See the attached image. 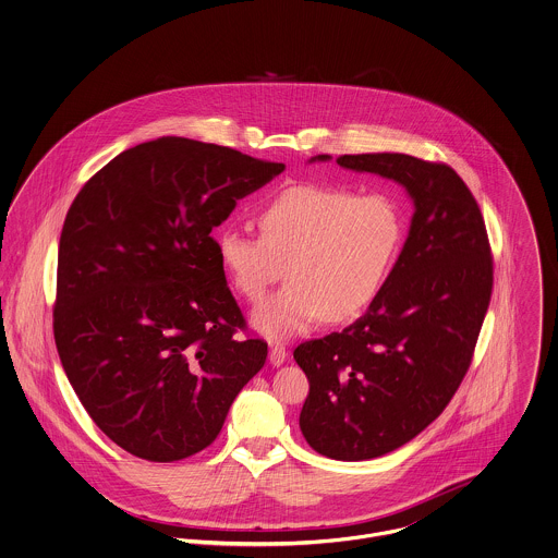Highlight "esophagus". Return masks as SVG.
<instances>
[{
	"label": "esophagus",
	"mask_w": 558,
	"mask_h": 558,
	"mask_svg": "<svg viewBox=\"0 0 558 558\" xmlns=\"http://www.w3.org/2000/svg\"><path fill=\"white\" fill-rule=\"evenodd\" d=\"M286 357H288V350L283 345H279V343L272 345L270 352H268V360H270L272 366H281L286 362Z\"/></svg>",
	"instance_id": "obj_1"
}]
</instances>
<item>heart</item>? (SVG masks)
I'll return each mask as SVG.
<instances>
[{"label":"heart","mask_w":558,"mask_h":558,"mask_svg":"<svg viewBox=\"0 0 558 558\" xmlns=\"http://www.w3.org/2000/svg\"><path fill=\"white\" fill-rule=\"evenodd\" d=\"M259 239L234 228L215 236L219 266L230 286L259 304L288 275L292 281L257 308L255 328L283 339L313 322H345L384 288L405 236L395 198L345 187L294 185L257 213Z\"/></svg>","instance_id":"heart-1"}]
</instances>
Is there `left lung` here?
Wrapping results in <instances>:
<instances>
[{"mask_svg":"<svg viewBox=\"0 0 558 558\" xmlns=\"http://www.w3.org/2000/svg\"><path fill=\"white\" fill-rule=\"evenodd\" d=\"M337 163L395 179L415 204L405 247L368 311L294 350L308 379L306 444L335 460H368L405 446L457 395L490 304L493 254L482 210L448 163L405 153Z\"/></svg>","mask_w":558,"mask_h":558,"instance_id":"obj_1","label":"left lung"}]
</instances>
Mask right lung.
I'll list each match as a JSON object with an SVG mask.
<instances>
[{
    "label": "right lung",
    "instance_id": "obj_1",
    "mask_svg": "<svg viewBox=\"0 0 558 558\" xmlns=\"http://www.w3.org/2000/svg\"><path fill=\"white\" fill-rule=\"evenodd\" d=\"M286 170L163 136L119 153L70 206L57 257L54 345L92 420L151 462L215 441L268 345L219 266L213 228Z\"/></svg>",
    "mask_w": 558,
    "mask_h": 558
}]
</instances>
